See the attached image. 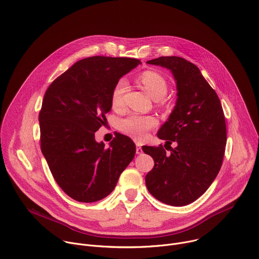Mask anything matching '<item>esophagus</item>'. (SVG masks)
<instances>
[{
	"instance_id": "obj_1",
	"label": "esophagus",
	"mask_w": 259,
	"mask_h": 259,
	"mask_svg": "<svg viewBox=\"0 0 259 259\" xmlns=\"http://www.w3.org/2000/svg\"><path fill=\"white\" fill-rule=\"evenodd\" d=\"M142 149H141V146L139 145V144H137L136 145V154H138V155H140V154H142Z\"/></svg>"
}]
</instances>
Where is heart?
<instances>
[{
	"instance_id": "b5f03b06",
	"label": "heart",
	"mask_w": 259,
	"mask_h": 259,
	"mask_svg": "<svg viewBox=\"0 0 259 259\" xmlns=\"http://www.w3.org/2000/svg\"><path fill=\"white\" fill-rule=\"evenodd\" d=\"M140 81L147 93L155 100H160L167 94V82L160 73L156 71H144L140 76ZM127 87L128 81L125 78H122L117 82L112 91V96H110L113 107L119 108L123 105L124 94L127 90ZM156 124V120L152 117L132 115L120 123V128L124 133L134 138L135 140H142L146 136L147 131L154 128Z\"/></svg>"
}]
</instances>
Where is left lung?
Instances as JSON below:
<instances>
[{
  "label": "left lung",
  "mask_w": 259,
  "mask_h": 259,
  "mask_svg": "<svg viewBox=\"0 0 259 259\" xmlns=\"http://www.w3.org/2000/svg\"><path fill=\"white\" fill-rule=\"evenodd\" d=\"M168 68L177 89L175 106L158 131L166 144L143 146L155 166L146 174L149 192L171 206H186L200 198L217 176L227 144L223 106L198 66L178 56H162L146 61ZM165 144V145H166ZM164 145V146H165Z\"/></svg>",
  "instance_id": "left-lung-1"
}]
</instances>
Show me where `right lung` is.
I'll return each mask as SVG.
<instances>
[{
	"mask_svg": "<svg viewBox=\"0 0 259 259\" xmlns=\"http://www.w3.org/2000/svg\"><path fill=\"white\" fill-rule=\"evenodd\" d=\"M140 63L127 57L84 58L45 93L39 115L41 150L57 184L73 200L92 203L108 196L135 156L128 136L119 133L105 149L95 132L112 109L115 85Z\"/></svg>",
	"mask_w": 259,
	"mask_h": 259,
	"instance_id": "obj_1",
	"label": "right lung"
}]
</instances>
